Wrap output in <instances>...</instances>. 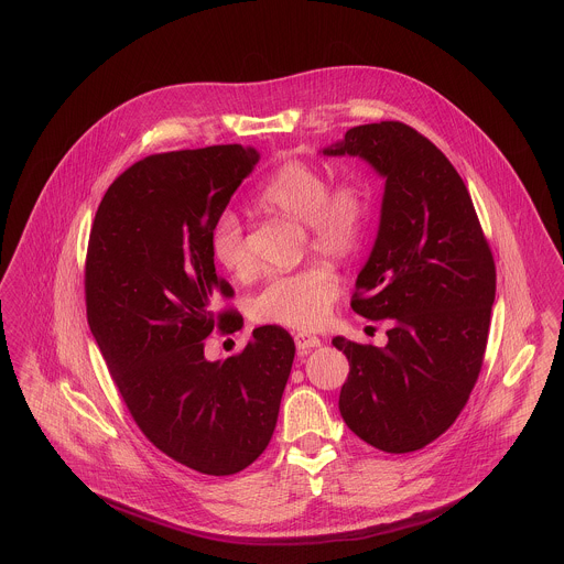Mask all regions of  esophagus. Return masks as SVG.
Wrapping results in <instances>:
<instances>
[{
	"instance_id": "1",
	"label": "esophagus",
	"mask_w": 564,
	"mask_h": 564,
	"mask_svg": "<svg viewBox=\"0 0 564 564\" xmlns=\"http://www.w3.org/2000/svg\"><path fill=\"white\" fill-rule=\"evenodd\" d=\"M295 345H297L300 354H308L313 347L322 345V338L315 336V334H308V332H297L295 334Z\"/></svg>"
}]
</instances>
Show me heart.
Wrapping results in <instances>:
<instances>
[{
    "label": "heart",
    "mask_w": 564,
    "mask_h": 564,
    "mask_svg": "<svg viewBox=\"0 0 564 564\" xmlns=\"http://www.w3.org/2000/svg\"><path fill=\"white\" fill-rule=\"evenodd\" d=\"M258 202L306 224L313 249L329 258L351 256L371 217V191L362 180H343L329 188L319 169L300 161L282 164L260 188ZM210 249L228 273L245 275L253 267L241 217L235 210H224L215 219ZM336 297V273L322 262H313L300 271L273 275L251 300L249 311L253 322L311 329L327 319Z\"/></svg>",
    "instance_id": "b5f03b06"
}]
</instances>
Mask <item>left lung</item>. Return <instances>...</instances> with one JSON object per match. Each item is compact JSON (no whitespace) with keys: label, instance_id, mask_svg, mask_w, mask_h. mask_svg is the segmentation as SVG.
Segmentation results:
<instances>
[{"label":"left lung","instance_id":"8db88e82","mask_svg":"<svg viewBox=\"0 0 564 564\" xmlns=\"http://www.w3.org/2000/svg\"><path fill=\"white\" fill-rule=\"evenodd\" d=\"M323 154L358 156L387 180L351 308L371 322L389 319V343L332 338L349 360L338 410L376 449L416 452L456 421L480 376L495 302L492 253L463 177L410 126H356Z\"/></svg>","mask_w":564,"mask_h":564}]
</instances>
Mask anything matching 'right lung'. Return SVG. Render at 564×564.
<instances>
[{"mask_svg":"<svg viewBox=\"0 0 564 564\" xmlns=\"http://www.w3.org/2000/svg\"><path fill=\"white\" fill-rule=\"evenodd\" d=\"M260 154L213 145L134 162L106 191L88 239L86 319L141 432L175 463L232 476L269 445L295 343L278 325L210 362L204 338L239 315L213 313L232 286L210 232Z\"/></svg>","mask_w":564,"mask_h":564,"instance_id":"obj_1","label":"right lung"}]
</instances>
